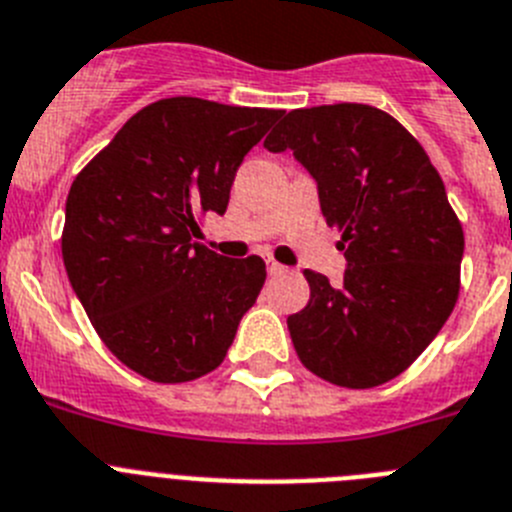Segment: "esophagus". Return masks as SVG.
<instances>
[{
	"label": "esophagus",
	"instance_id": "esophagus-1",
	"mask_svg": "<svg viewBox=\"0 0 512 512\" xmlns=\"http://www.w3.org/2000/svg\"><path fill=\"white\" fill-rule=\"evenodd\" d=\"M265 265H268V273H270V275H281L283 270H286V268H283V265H281V262L273 260V257H268V260H265Z\"/></svg>",
	"mask_w": 512,
	"mask_h": 512
}]
</instances>
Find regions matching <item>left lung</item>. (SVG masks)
Segmentation results:
<instances>
[{
  "label": "left lung",
  "instance_id": "obj_1",
  "mask_svg": "<svg viewBox=\"0 0 512 512\" xmlns=\"http://www.w3.org/2000/svg\"><path fill=\"white\" fill-rule=\"evenodd\" d=\"M293 149L340 231L345 281L304 270L309 304L288 317L314 376L345 389L397 379L451 317L464 229L430 157L397 118L361 102L291 110L265 139Z\"/></svg>",
  "mask_w": 512,
  "mask_h": 512
}]
</instances>
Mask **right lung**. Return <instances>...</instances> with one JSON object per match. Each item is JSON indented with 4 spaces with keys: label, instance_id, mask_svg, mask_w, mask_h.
<instances>
[{
    "label": "right lung",
    "instance_id": "1",
    "mask_svg": "<svg viewBox=\"0 0 512 512\" xmlns=\"http://www.w3.org/2000/svg\"><path fill=\"white\" fill-rule=\"evenodd\" d=\"M283 110L164 97L128 118L74 177L61 255L105 348L157 384L219 368L239 319L265 283V262L195 242L224 213L244 154Z\"/></svg>",
    "mask_w": 512,
    "mask_h": 512
}]
</instances>
